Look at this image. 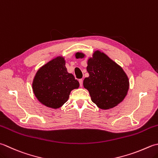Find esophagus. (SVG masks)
I'll return each mask as SVG.
<instances>
[{
    "mask_svg": "<svg viewBox=\"0 0 158 158\" xmlns=\"http://www.w3.org/2000/svg\"><path fill=\"white\" fill-rule=\"evenodd\" d=\"M79 82L80 86H81V87H82V85H83V79H79Z\"/></svg>",
    "mask_w": 158,
    "mask_h": 158,
    "instance_id": "obj_1",
    "label": "esophagus"
}]
</instances>
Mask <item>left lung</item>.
<instances>
[{"label": "left lung", "instance_id": "8db88e82", "mask_svg": "<svg viewBox=\"0 0 158 158\" xmlns=\"http://www.w3.org/2000/svg\"><path fill=\"white\" fill-rule=\"evenodd\" d=\"M76 58H83L84 54L77 52ZM89 77L85 78L83 86L89 91L93 103L107 110L116 106L127 94L129 83L123 69L100 51H95L88 61Z\"/></svg>", "mask_w": 158, "mask_h": 158}]
</instances>
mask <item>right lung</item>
<instances>
[{
	"instance_id": "1",
	"label": "right lung",
	"mask_w": 158,
	"mask_h": 158,
	"mask_svg": "<svg viewBox=\"0 0 158 158\" xmlns=\"http://www.w3.org/2000/svg\"><path fill=\"white\" fill-rule=\"evenodd\" d=\"M32 86L40 103L56 109L69 100L71 90L79 88V83L67 72L64 58L57 57L38 70Z\"/></svg>"
}]
</instances>
